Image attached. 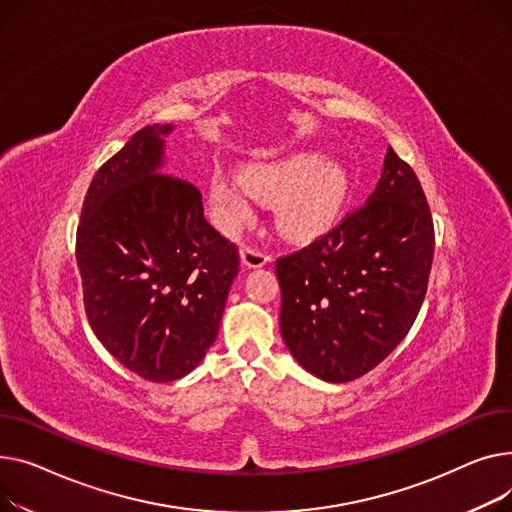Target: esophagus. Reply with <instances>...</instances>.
<instances>
[{
    "mask_svg": "<svg viewBox=\"0 0 512 512\" xmlns=\"http://www.w3.org/2000/svg\"><path fill=\"white\" fill-rule=\"evenodd\" d=\"M242 262L250 268H260V266L270 262V254H266L264 250L252 248V246H244L242 248Z\"/></svg>",
    "mask_w": 512,
    "mask_h": 512,
    "instance_id": "34e87169",
    "label": "esophagus"
}]
</instances>
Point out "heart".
I'll list each match as a JSON object with an SVG mask.
<instances>
[{
    "label": "heart",
    "instance_id": "b5f03b06",
    "mask_svg": "<svg viewBox=\"0 0 512 512\" xmlns=\"http://www.w3.org/2000/svg\"><path fill=\"white\" fill-rule=\"evenodd\" d=\"M347 173L318 153H295L248 165L242 175L215 171L208 198L217 223L235 231L254 217L252 198L277 202V219L285 233L312 237L339 217L347 196Z\"/></svg>",
    "mask_w": 512,
    "mask_h": 512
}]
</instances>
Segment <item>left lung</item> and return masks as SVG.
Returning <instances> with one entry per match:
<instances>
[{"mask_svg": "<svg viewBox=\"0 0 512 512\" xmlns=\"http://www.w3.org/2000/svg\"><path fill=\"white\" fill-rule=\"evenodd\" d=\"M432 258L426 194L388 146L370 198L310 246L277 258L281 335L297 364L328 382L376 368L413 326Z\"/></svg>", "mask_w": 512, "mask_h": 512, "instance_id": "obj_1", "label": "left lung"}]
</instances>
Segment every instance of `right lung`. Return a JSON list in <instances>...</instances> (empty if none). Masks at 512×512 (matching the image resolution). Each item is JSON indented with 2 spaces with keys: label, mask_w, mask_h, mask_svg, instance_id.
<instances>
[{
  "label": "right lung",
  "mask_w": 512,
  "mask_h": 512,
  "mask_svg": "<svg viewBox=\"0 0 512 512\" xmlns=\"http://www.w3.org/2000/svg\"><path fill=\"white\" fill-rule=\"evenodd\" d=\"M171 126H146L103 163L76 231L84 310L105 349L150 382L190 374L215 343L239 252L202 194L157 173Z\"/></svg>",
  "instance_id": "obj_1"
}]
</instances>
